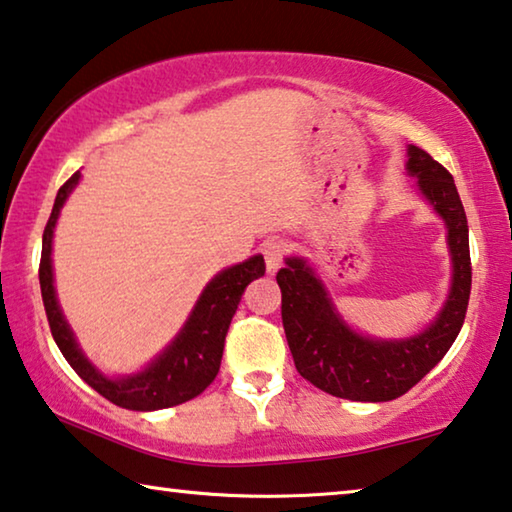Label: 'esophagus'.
<instances>
[{"label": "esophagus", "mask_w": 512, "mask_h": 512, "mask_svg": "<svg viewBox=\"0 0 512 512\" xmlns=\"http://www.w3.org/2000/svg\"><path fill=\"white\" fill-rule=\"evenodd\" d=\"M262 253H264V259H266V269H269V273H275L280 269L282 259H285V255H287V243L280 241V239H271V241L264 243Z\"/></svg>", "instance_id": "34e87169"}]
</instances>
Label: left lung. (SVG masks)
Segmentation results:
<instances>
[{"instance_id": "left-lung-1", "label": "left lung", "mask_w": 512, "mask_h": 512, "mask_svg": "<svg viewBox=\"0 0 512 512\" xmlns=\"http://www.w3.org/2000/svg\"><path fill=\"white\" fill-rule=\"evenodd\" d=\"M408 173L449 227L453 259L451 294L437 319L421 335L378 342L353 332L332 310L321 280L303 259H287L275 280L282 289V326L300 376L314 387L348 401H392L440 362L465 323L472 291L469 227L449 170L426 150L410 145Z\"/></svg>"}]
</instances>
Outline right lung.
<instances>
[{
	"label": "right lung",
	"instance_id": "right-lung-1",
	"mask_svg": "<svg viewBox=\"0 0 512 512\" xmlns=\"http://www.w3.org/2000/svg\"><path fill=\"white\" fill-rule=\"evenodd\" d=\"M79 182V170L70 180L61 186L56 193L50 221L43 232V253H40V294H43V305L47 321L56 346L68 360L72 369L84 383L91 385L97 394L104 399L120 405L127 410H161L170 405H180L184 401L196 399L198 394L214 383L218 369H221L223 344L227 328L234 312H237L241 294L255 278H262L266 271L264 257L255 255L248 262L232 266L218 273L209 282L207 289L202 291L196 310L191 312L189 321L182 328L175 342L170 344L164 353L154 360L148 369L127 376L120 380L104 378L91 362L84 358L81 348L77 346L72 330L63 319L61 307L56 303L54 285H52V234L56 218L66 202L68 193L75 189Z\"/></svg>",
	"mask_w": 512,
	"mask_h": 512
}]
</instances>
